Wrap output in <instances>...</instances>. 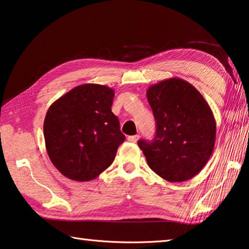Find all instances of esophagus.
I'll return each instance as SVG.
<instances>
[{
	"label": "esophagus",
	"instance_id": "1",
	"mask_svg": "<svg viewBox=\"0 0 249 249\" xmlns=\"http://www.w3.org/2000/svg\"><path fill=\"white\" fill-rule=\"evenodd\" d=\"M127 140L129 142H132V143H136L137 141L140 140V135H133V136H128Z\"/></svg>",
	"mask_w": 249,
	"mask_h": 249
}]
</instances>
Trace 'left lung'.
Here are the masks:
<instances>
[{
  "mask_svg": "<svg viewBox=\"0 0 249 249\" xmlns=\"http://www.w3.org/2000/svg\"><path fill=\"white\" fill-rule=\"evenodd\" d=\"M146 95L156 120L155 139L139 141L148 166L168 181L193 178L214 151L216 121L210 105L178 77L151 85Z\"/></svg>",
  "mask_w": 249,
  "mask_h": 249,
  "instance_id": "8db88e82",
  "label": "left lung"
}]
</instances>
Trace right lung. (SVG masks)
<instances>
[{
    "mask_svg": "<svg viewBox=\"0 0 249 249\" xmlns=\"http://www.w3.org/2000/svg\"><path fill=\"white\" fill-rule=\"evenodd\" d=\"M114 95L108 86L82 84L49 107L43 126L45 147L62 175L92 180L115 160L125 136L110 108Z\"/></svg>",
    "mask_w": 249,
    "mask_h": 249,
    "instance_id": "add662e5",
    "label": "right lung"
}]
</instances>
